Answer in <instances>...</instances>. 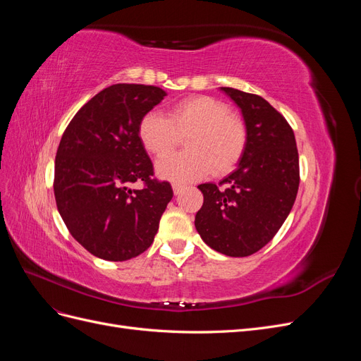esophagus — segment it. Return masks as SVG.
<instances>
[{
  "label": "esophagus",
  "instance_id": "obj_1",
  "mask_svg": "<svg viewBox=\"0 0 361 361\" xmlns=\"http://www.w3.org/2000/svg\"><path fill=\"white\" fill-rule=\"evenodd\" d=\"M182 191H183L182 185H173V192H174V195H179Z\"/></svg>",
  "mask_w": 361,
  "mask_h": 361
}]
</instances>
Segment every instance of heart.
Listing matches in <instances>:
<instances>
[{
	"instance_id": "heart-1",
	"label": "heart",
	"mask_w": 361,
	"mask_h": 361,
	"mask_svg": "<svg viewBox=\"0 0 361 361\" xmlns=\"http://www.w3.org/2000/svg\"><path fill=\"white\" fill-rule=\"evenodd\" d=\"M141 145L150 155L162 158L185 140L187 154L171 155L157 164L158 178L171 183H191L211 171L232 170L247 143V128L241 117L228 113L224 102L212 96H190L173 104L167 117L147 113L138 125Z\"/></svg>"
}]
</instances>
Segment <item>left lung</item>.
Listing matches in <instances>:
<instances>
[{"mask_svg":"<svg viewBox=\"0 0 361 361\" xmlns=\"http://www.w3.org/2000/svg\"><path fill=\"white\" fill-rule=\"evenodd\" d=\"M236 104L247 143L235 170L220 185L202 183L195 228L218 253L245 257L265 247L288 218L300 185L293 130L264 97L220 87Z\"/></svg>","mask_w":361,"mask_h":361,"instance_id":"obj_1","label":"left lung"}]
</instances>
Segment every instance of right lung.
Instances as JSON below:
<instances>
[{
	"mask_svg": "<svg viewBox=\"0 0 361 361\" xmlns=\"http://www.w3.org/2000/svg\"><path fill=\"white\" fill-rule=\"evenodd\" d=\"M167 93L155 85L114 84L71 120L56 157L54 194L71 235L96 257L123 262L146 251L173 197L154 166L138 125ZM143 180V190L127 185Z\"/></svg>",
	"mask_w": 361,
	"mask_h": 361,
	"instance_id": "add662e5",
	"label": "right lung"
}]
</instances>
